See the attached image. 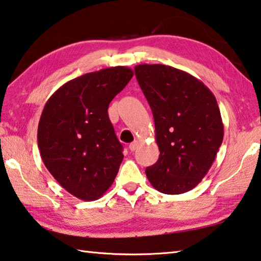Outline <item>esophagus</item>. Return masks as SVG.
Instances as JSON below:
<instances>
[{
  "label": "esophagus",
  "instance_id": "1",
  "mask_svg": "<svg viewBox=\"0 0 261 261\" xmlns=\"http://www.w3.org/2000/svg\"><path fill=\"white\" fill-rule=\"evenodd\" d=\"M138 147H139V142L138 141H134V142H132L129 144V150L130 151H135V150L138 149Z\"/></svg>",
  "mask_w": 261,
  "mask_h": 261
}]
</instances>
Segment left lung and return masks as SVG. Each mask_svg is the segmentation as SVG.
Instances as JSON below:
<instances>
[{
	"mask_svg": "<svg viewBox=\"0 0 261 261\" xmlns=\"http://www.w3.org/2000/svg\"><path fill=\"white\" fill-rule=\"evenodd\" d=\"M134 70L151 108L161 151L145 174L163 194L187 193L207 174L222 143L217 99L202 81L179 68L140 64Z\"/></svg>",
	"mask_w": 261,
	"mask_h": 261,
	"instance_id": "obj_1",
	"label": "left lung"
}]
</instances>
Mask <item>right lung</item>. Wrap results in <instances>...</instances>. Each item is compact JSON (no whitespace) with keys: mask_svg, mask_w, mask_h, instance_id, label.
Returning a JSON list of instances; mask_svg holds the SVG:
<instances>
[{"mask_svg":"<svg viewBox=\"0 0 261 261\" xmlns=\"http://www.w3.org/2000/svg\"><path fill=\"white\" fill-rule=\"evenodd\" d=\"M134 72L114 66L67 81L50 96L41 113L38 145L47 170L82 200L102 197L123 159L109 119V104Z\"/></svg>","mask_w":261,"mask_h":261,"instance_id":"right-lung-1","label":"right lung"}]
</instances>
